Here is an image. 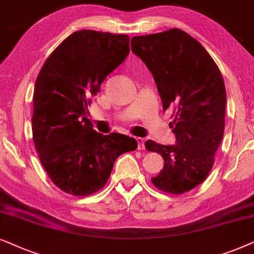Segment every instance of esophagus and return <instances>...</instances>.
I'll return each instance as SVG.
<instances>
[{
    "instance_id": "esophagus-1",
    "label": "esophagus",
    "mask_w": 254,
    "mask_h": 254,
    "mask_svg": "<svg viewBox=\"0 0 254 254\" xmlns=\"http://www.w3.org/2000/svg\"><path fill=\"white\" fill-rule=\"evenodd\" d=\"M137 139V143H138V150H144L145 148V139L144 138H141V137H138V138H136Z\"/></svg>"
}]
</instances>
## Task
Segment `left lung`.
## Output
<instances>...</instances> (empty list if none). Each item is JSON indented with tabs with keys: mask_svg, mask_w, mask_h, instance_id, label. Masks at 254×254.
<instances>
[{
	"mask_svg": "<svg viewBox=\"0 0 254 254\" xmlns=\"http://www.w3.org/2000/svg\"><path fill=\"white\" fill-rule=\"evenodd\" d=\"M131 50L157 83L162 109H174L175 144L146 140L165 165L152 182L170 194H184L208 177L224 133L226 92L217 65L195 38L180 29L131 39Z\"/></svg>",
	"mask_w": 254,
	"mask_h": 254,
	"instance_id": "1",
	"label": "left lung"
}]
</instances>
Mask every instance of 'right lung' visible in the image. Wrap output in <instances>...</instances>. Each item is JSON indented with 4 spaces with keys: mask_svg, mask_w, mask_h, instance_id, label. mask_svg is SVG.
<instances>
[{
    "mask_svg": "<svg viewBox=\"0 0 254 254\" xmlns=\"http://www.w3.org/2000/svg\"><path fill=\"white\" fill-rule=\"evenodd\" d=\"M129 53L127 35L80 30L53 51L37 77L33 143L51 180L70 195L100 190L116 159L138 146L125 134L99 133L87 118L92 97Z\"/></svg>",
    "mask_w": 254,
    "mask_h": 254,
    "instance_id": "right-lung-1",
    "label": "right lung"
}]
</instances>
